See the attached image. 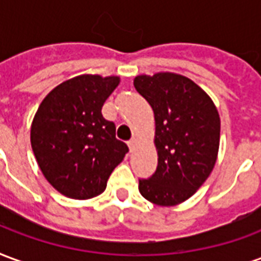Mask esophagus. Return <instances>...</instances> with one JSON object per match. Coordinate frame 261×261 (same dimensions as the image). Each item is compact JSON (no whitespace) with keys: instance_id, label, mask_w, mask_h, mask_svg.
I'll use <instances>...</instances> for the list:
<instances>
[{"instance_id":"esophagus-1","label":"esophagus","mask_w":261,"mask_h":261,"mask_svg":"<svg viewBox=\"0 0 261 261\" xmlns=\"http://www.w3.org/2000/svg\"><path fill=\"white\" fill-rule=\"evenodd\" d=\"M127 144H128V148H130V151H133V149H134V147H136V144H137L136 137H133V138H131L130 141L127 142Z\"/></svg>"}]
</instances>
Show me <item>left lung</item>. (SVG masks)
I'll list each match as a JSON object with an SVG mask.
<instances>
[{"mask_svg": "<svg viewBox=\"0 0 261 261\" xmlns=\"http://www.w3.org/2000/svg\"><path fill=\"white\" fill-rule=\"evenodd\" d=\"M137 92L155 116L158 166L138 190L156 205L186 201L213 172L219 148L218 110L196 82L173 72L138 75Z\"/></svg>", "mask_w": 261, "mask_h": 261, "instance_id": "obj_1", "label": "left lung"}]
</instances>
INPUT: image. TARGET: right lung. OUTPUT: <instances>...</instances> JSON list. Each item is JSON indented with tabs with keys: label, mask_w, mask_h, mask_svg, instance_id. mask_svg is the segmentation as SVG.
I'll use <instances>...</instances> for the list:
<instances>
[{
	"label": "right lung",
	"mask_w": 261,
	"mask_h": 261,
	"mask_svg": "<svg viewBox=\"0 0 261 261\" xmlns=\"http://www.w3.org/2000/svg\"><path fill=\"white\" fill-rule=\"evenodd\" d=\"M119 76L78 75L43 99L31 127V144L44 177L61 194L86 200L105 192L128 147L102 106Z\"/></svg>",
	"instance_id": "obj_1"
}]
</instances>
